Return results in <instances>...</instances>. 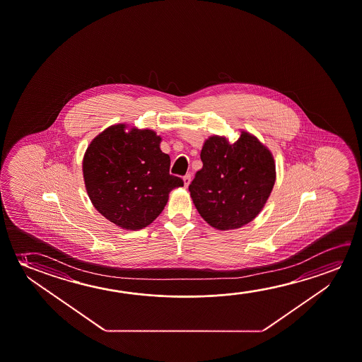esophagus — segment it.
Masks as SVG:
<instances>
[{"instance_id": "1", "label": "esophagus", "mask_w": 362, "mask_h": 362, "mask_svg": "<svg viewBox=\"0 0 362 362\" xmlns=\"http://www.w3.org/2000/svg\"><path fill=\"white\" fill-rule=\"evenodd\" d=\"M190 180H192V175H190V174H187V175L183 178L184 187H185V188H188V187H189Z\"/></svg>"}]
</instances>
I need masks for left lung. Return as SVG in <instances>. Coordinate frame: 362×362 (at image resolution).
<instances>
[{
	"instance_id": "1",
	"label": "left lung",
	"mask_w": 362,
	"mask_h": 362,
	"mask_svg": "<svg viewBox=\"0 0 362 362\" xmlns=\"http://www.w3.org/2000/svg\"><path fill=\"white\" fill-rule=\"evenodd\" d=\"M203 168L189 185L201 217L218 230L238 229L266 206L276 182L272 151L256 135L240 130L237 141L211 135L201 151Z\"/></svg>"
}]
</instances>
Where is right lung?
<instances>
[{"label":"right lung","mask_w":362,"mask_h":362,"mask_svg":"<svg viewBox=\"0 0 362 362\" xmlns=\"http://www.w3.org/2000/svg\"><path fill=\"white\" fill-rule=\"evenodd\" d=\"M151 129L110 125L91 140L83 158L85 188L95 209L128 230L148 227L167 206L169 193L183 187L169 174L170 156Z\"/></svg>","instance_id":"right-lung-1"}]
</instances>
